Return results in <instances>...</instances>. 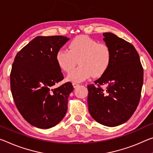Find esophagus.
Segmentation results:
<instances>
[{"label": "esophagus", "mask_w": 153, "mask_h": 153, "mask_svg": "<svg viewBox=\"0 0 153 153\" xmlns=\"http://www.w3.org/2000/svg\"><path fill=\"white\" fill-rule=\"evenodd\" d=\"M72 84H73V86H74V88H76V87H77V86H79V84L74 83H74H73Z\"/></svg>", "instance_id": "esophagus-1"}]
</instances>
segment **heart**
Listing matches in <instances>:
<instances>
[{
    "label": "heart",
    "mask_w": 153,
    "mask_h": 153,
    "mask_svg": "<svg viewBox=\"0 0 153 153\" xmlns=\"http://www.w3.org/2000/svg\"><path fill=\"white\" fill-rule=\"evenodd\" d=\"M112 53L105 43L87 35H79L70 42L68 50L60 49L56 54V61L62 71L69 72L79 60V67L70 71L67 80L80 82L91 76L98 77L105 74L110 66Z\"/></svg>",
    "instance_id": "b5f03b06"
}]
</instances>
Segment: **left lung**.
<instances>
[{
    "mask_svg": "<svg viewBox=\"0 0 153 153\" xmlns=\"http://www.w3.org/2000/svg\"><path fill=\"white\" fill-rule=\"evenodd\" d=\"M103 35L111 50L112 59L108 71L94 84L88 85V111L100 124L116 127L127 122L136 110L144 70L131 43L111 33Z\"/></svg>",
    "mask_w": 153,
    "mask_h": 153,
    "instance_id": "obj_1",
    "label": "left lung"
}]
</instances>
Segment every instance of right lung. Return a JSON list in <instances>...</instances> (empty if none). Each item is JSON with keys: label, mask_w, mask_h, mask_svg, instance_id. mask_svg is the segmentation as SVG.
<instances>
[{"label": "right lung", "mask_w": 153, "mask_h": 153, "mask_svg": "<svg viewBox=\"0 0 153 153\" xmlns=\"http://www.w3.org/2000/svg\"><path fill=\"white\" fill-rule=\"evenodd\" d=\"M69 39L38 36L16 54L12 65L10 85L16 107L28 123L40 129L54 127L67 113L72 84L52 87L64 78L56 54Z\"/></svg>", "instance_id": "add662e5"}]
</instances>
